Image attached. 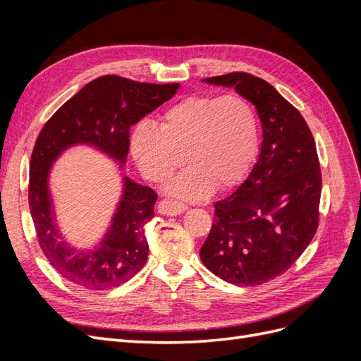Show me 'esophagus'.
<instances>
[{"mask_svg": "<svg viewBox=\"0 0 361 361\" xmlns=\"http://www.w3.org/2000/svg\"><path fill=\"white\" fill-rule=\"evenodd\" d=\"M187 211V204L174 199H164L158 204V212L162 215H179Z\"/></svg>", "mask_w": 361, "mask_h": 361, "instance_id": "34e87169", "label": "esophagus"}]
</instances>
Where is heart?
<instances>
[{
    "label": "heart",
    "mask_w": 361,
    "mask_h": 361,
    "mask_svg": "<svg viewBox=\"0 0 361 361\" xmlns=\"http://www.w3.org/2000/svg\"><path fill=\"white\" fill-rule=\"evenodd\" d=\"M259 126L253 106L239 94H191L169 106L161 129L140 123L130 135L138 169L154 182L167 180L182 164L191 166L171 192L199 200L212 190L241 183L256 159Z\"/></svg>",
    "instance_id": "1"
}]
</instances>
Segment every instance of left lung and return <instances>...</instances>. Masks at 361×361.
<instances>
[{
	"mask_svg": "<svg viewBox=\"0 0 361 361\" xmlns=\"http://www.w3.org/2000/svg\"><path fill=\"white\" fill-rule=\"evenodd\" d=\"M203 81L235 87L253 104L264 141L248 178L215 203L200 259L224 281L257 286L286 272L318 231V152L301 113L265 80L232 72Z\"/></svg>",
	"mask_w": 361,
	"mask_h": 361,
	"instance_id": "1",
	"label": "left lung"
}]
</instances>
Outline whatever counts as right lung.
Listing matches in <instances>:
<instances>
[{"mask_svg": "<svg viewBox=\"0 0 361 361\" xmlns=\"http://www.w3.org/2000/svg\"><path fill=\"white\" fill-rule=\"evenodd\" d=\"M178 89L179 84L99 76L64 102L42 128L30 161V212L43 255L75 285L90 290L117 288L145 267L149 255L145 226L154 218L158 194L125 178L122 200L104 241L92 251L75 253L60 241L51 212L48 174L52 162L69 146L87 143L123 164L130 126L169 101Z\"/></svg>", "mask_w": 361, "mask_h": 361, "instance_id": "obj_1", "label": "right lung"}]
</instances>
